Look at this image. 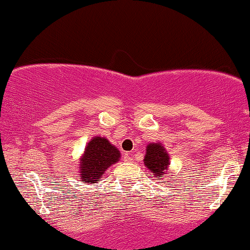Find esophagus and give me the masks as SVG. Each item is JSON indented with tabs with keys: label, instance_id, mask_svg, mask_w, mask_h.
Returning <instances> with one entry per match:
<instances>
[{
	"label": "esophagus",
	"instance_id": "1",
	"mask_svg": "<svg viewBox=\"0 0 250 250\" xmlns=\"http://www.w3.org/2000/svg\"><path fill=\"white\" fill-rule=\"evenodd\" d=\"M123 161L127 162V163H129V162L133 161V157H131V156L129 155V154H125V156H123Z\"/></svg>",
	"mask_w": 250,
	"mask_h": 250
}]
</instances>
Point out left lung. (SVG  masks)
I'll return each mask as SVG.
<instances>
[{
    "label": "left lung",
    "mask_w": 250,
    "mask_h": 250,
    "mask_svg": "<svg viewBox=\"0 0 250 250\" xmlns=\"http://www.w3.org/2000/svg\"><path fill=\"white\" fill-rule=\"evenodd\" d=\"M169 161V155L161 143H150L146 146L144 165L155 177L159 178L167 176V167L170 164Z\"/></svg>",
    "instance_id": "obj_1"
}]
</instances>
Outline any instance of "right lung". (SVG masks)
Masks as SVG:
<instances>
[{"label": "right lung", "mask_w": 250, "mask_h": 250, "mask_svg": "<svg viewBox=\"0 0 250 250\" xmlns=\"http://www.w3.org/2000/svg\"><path fill=\"white\" fill-rule=\"evenodd\" d=\"M120 157V151L109 141L104 137H93L80 158L79 173L83 182L94 184L110 165L119 162Z\"/></svg>", "instance_id": "right-lung-1"}]
</instances>
